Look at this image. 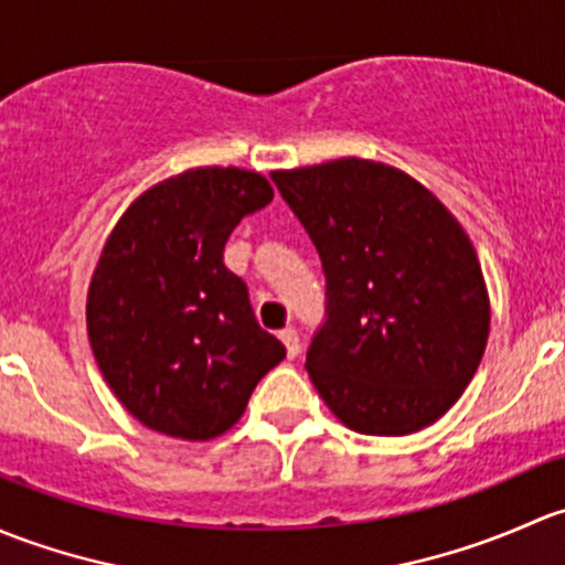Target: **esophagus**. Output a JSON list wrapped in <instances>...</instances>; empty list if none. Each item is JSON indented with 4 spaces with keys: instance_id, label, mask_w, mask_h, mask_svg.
I'll return each mask as SVG.
<instances>
[{
    "instance_id": "1",
    "label": "esophagus",
    "mask_w": 565,
    "mask_h": 565,
    "mask_svg": "<svg viewBox=\"0 0 565 565\" xmlns=\"http://www.w3.org/2000/svg\"><path fill=\"white\" fill-rule=\"evenodd\" d=\"M280 340H282V345H285V353H288V359H296L299 356V334H296V329L294 326H288V329H282L280 331Z\"/></svg>"
}]
</instances>
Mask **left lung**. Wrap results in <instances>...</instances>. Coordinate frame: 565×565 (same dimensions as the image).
Wrapping results in <instances>:
<instances>
[{
	"label": "left lung",
	"instance_id": "left-lung-1",
	"mask_svg": "<svg viewBox=\"0 0 565 565\" xmlns=\"http://www.w3.org/2000/svg\"><path fill=\"white\" fill-rule=\"evenodd\" d=\"M321 255L323 329L305 367L348 429L397 438L462 397L490 337L473 242L433 190L362 157L271 171Z\"/></svg>",
	"mask_w": 565,
	"mask_h": 565
}]
</instances>
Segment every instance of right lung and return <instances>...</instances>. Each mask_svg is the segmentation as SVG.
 <instances>
[{
  "mask_svg": "<svg viewBox=\"0 0 565 565\" xmlns=\"http://www.w3.org/2000/svg\"><path fill=\"white\" fill-rule=\"evenodd\" d=\"M275 198L247 168H190L143 190L116 220L86 294L92 353L114 397L168 438L212 440L242 418L285 359L255 321L223 247Z\"/></svg>",
  "mask_w": 565,
  "mask_h": 565,
  "instance_id": "add662e5",
  "label": "right lung"
}]
</instances>
